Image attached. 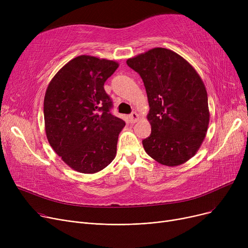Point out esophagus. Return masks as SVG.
Masks as SVG:
<instances>
[{"label":"esophagus","mask_w":248,"mask_h":248,"mask_svg":"<svg viewBox=\"0 0 248 248\" xmlns=\"http://www.w3.org/2000/svg\"><path fill=\"white\" fill-rule=\"evenodd\" d=\"M129 120H131V123L135 124L139 121V114L136 111H133L131 114H129Z\"/></svg>","instance_id":"34e87169"}]
</instances>
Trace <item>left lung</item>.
I'll use <instances>...</instances> for the list:
<instances>
[{
  "instance_id": "left-lung-1",
  "label": "left lung",
  "mask_w": 248,
  "mask_h": 248,
  "mask_svg": "<svg viewBox=\"0 0 248 248\" xmlns=\"http://www.w3.org/2000/svg\"><path fill=\"white\" fill-rule=\"evenodd\" d=\"M146 87L152 125L142 140L147 154L166 166H178L196 154L209 124L205 85L192 65L174 51L154 48L129 58Z\"/></svg>"
}]
</instances>
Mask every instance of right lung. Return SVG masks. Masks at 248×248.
<instances>
[{
    "label": "right lung",
    "mask_w": 248,
    "mask_h": 248,
    "mask_svg": "<svg viewBox=\"0 0 248 248\" xmlns=\"http://www.w3.org/2000/svg\"><path fill=\"white\" fill-rule=\"evenodd\" d=\"M117 67L114 61L81 55L65 64L47 87L48 141L75 171L93 174L115 158L125 123L110 112L113 103L103 85Z\"/></svg>",
    "instance_id": "add662e5"
}]
</instances>
